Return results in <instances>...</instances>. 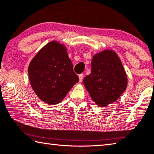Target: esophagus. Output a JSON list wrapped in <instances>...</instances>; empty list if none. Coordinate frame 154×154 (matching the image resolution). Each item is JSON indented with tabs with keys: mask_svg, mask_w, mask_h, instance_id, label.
<instances>
[{
	"mask_svg": "<svg viewBox=\"0 0 154 154\" xmlns=\"http://www.w3.org/2000/svg\"><path fill=\"white\" fill-rule=\"evenodd\" d=\"M82 80H83V74H81L79 75V82H82Z\"/></svg>",
	"mask_w": 154,
	"mask_h": 154,
	"instance_id": "34e87169",
	"label": "esophagus"
}]
</instances>
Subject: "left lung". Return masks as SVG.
I'll return each instance as SVG.
<instances>
[{
    "mask_svg": "<svg viewBox=\"0 0 154 154\" xmlns=\"http://www.w3.org/2000/svg\"><path fill=\"white\" fill-rule=\"evenodd\" d=\"M91 67L83 82L92 100L100 107L115 102L128 83L120 57L115 51L104 50L94 55Z\"/></svg>",
    "mask_w": 154,
    "mask_h": 154,
    "instance_id": "left-lung-1",
    "label": "left lung"
}]
</instances>
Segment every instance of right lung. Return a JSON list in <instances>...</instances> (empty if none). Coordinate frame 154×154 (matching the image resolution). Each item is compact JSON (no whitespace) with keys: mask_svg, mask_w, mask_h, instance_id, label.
<instances>
[{"mask_svg":"<svg viewBox=\"0 0 154 154\" xmlns=\"http://www.w3.org/2000/svg\"><path fill=\"white\" fill-rule=\"evenodd\" d=\"M28 75L35 93L48 104L60 103L79 81L67 48L56 40L43 46L31 60Z\"/></svg>","mask_w":154,"mask_h":154,"instance_id":"1","label":"right lung"}]
</instances>
